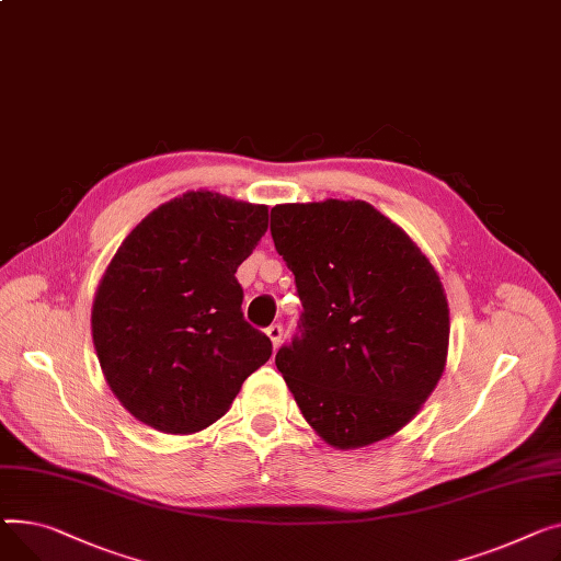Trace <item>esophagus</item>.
Masks as SVG:
<instances>
[{"label":"esophagus","mask_w":561,"mask_h":561,"mask_svg":"<svg viewBox=\"0 0 561 561\" xmlns=\"http://www.w3.org/2000/svg\"><path fill=\"white\" fill-rule=\"evenodd\" d=\"M267 337L272 340V344H274V348L280 344V340H283V325L280 323H272L270 328H267Z\"/></svg>","instance_id":"34e87169"}]
</instances>
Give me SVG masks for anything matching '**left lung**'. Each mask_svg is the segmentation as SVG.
Wrapping results in <instances>:
<instances>
[{"mask_svg": "<svg viewBox=\"0 0 561 561\" xmlns=\"http://www.w3.org/2000/svg\"><path fill=\"white\" fill-rule=\"evenodd\" d=\"M272 238L304 306L276 367L306 421L342 450L401 431L448 353V304L431 262L367 202L276 206Z\"/></svg>", "mask_w": 561, "mask_h": 561, "instance_id": "left-lung-1", "label": "left lung"}]
</instances>
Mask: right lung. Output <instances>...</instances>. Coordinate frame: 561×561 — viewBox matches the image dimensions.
I'll list each match as a JSON object with an SVG mask.
<instances>
[{"mask_svg": "<svg viewBox=\"0 0 561 561\" xmlns=\"http://www.w3.org/2000/svg\"><path fill=\"white\" fill-rule=\"evenodd\" d=\"M267 206L187 192L149 213L117 249L92 306V342L119 403L160 433L217 421L272 357L242 314L238 267Z\"/></svg>", "mask_w": 561, "mask_h": 561, "instance_id": "right-lung-1", "label": "right lung"}]
</instances>
